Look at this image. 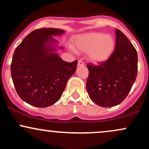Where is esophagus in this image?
<instances>
[{"label":"esophagus","instance_id":"34e87169","mask_svg":"<svg viewBox=\"0 0 149 149\" xmlns=\"http://www.w3.org/2000/svg\"><path fill=\"white\" fill-rule=\"evenodd\" d=\"M84 65H85V64L83 61H81V60L78 61V66H84Z\"/></svg>","mask_w":149,"mask_h":149}]
</instances>
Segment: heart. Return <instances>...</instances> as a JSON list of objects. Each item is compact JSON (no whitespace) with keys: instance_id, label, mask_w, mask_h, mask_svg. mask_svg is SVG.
Masks as SVG:
<instances>
[{"instance_id":"heart-1","label":"heart","mask_w":149,"mask_h":149,"mask_svg":"<svg viewBox=\"0 0 149 149\" xmlns=\"http://www.w3.org/2000/svg\"><path fill=\"white\" fill-rule=\"evenodd\" d=\"M74 45L76 50L90 52V57L94 62H103L112 55L116 40L111 34L92 32L77 36Z\"/></svg>"}]
</instances>
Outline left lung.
I'll list each match as a JSON object with an SVG mask.
<instances>
[{"instance_id":"1","label":"left lung","mask_w":149,"mask_h":149,"mask_svg":"<svg viewBox=\"0 0 149 149\" xmlns=\"http://www.w3.org/2000/svg\"><path fill=\"white\" fill-rule=\"evenodd\" d=\"M116 47L107 61L87 64L86 88L94 103L102 107L120 104L130 91L137 75V53L129 39L116 29Z\"/></svg>"}]
</instances>
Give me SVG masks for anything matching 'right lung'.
I'll list each match as a JSON object with an SVG mask.
<instances>
[{
    "instance_id": "right-lung-1",
    "label": "right lung",
    "mask_w": 149,
    "mask_h": 149,
    "mask_svg": "<svg viewBox=\"0 0 149 149\" xmlns=\"http://www.w3.org/2000/svg\"><path fill=\"white\" fill-rule=\"evenodd\" d=\"M64 32L52 28L36 29L15 49L10 66L12 78L19 96L30 105L45 108L56 103L76 71L78 61H63L48 45L57 42L52 36Z\"/></svg>"
}]
</instances>
